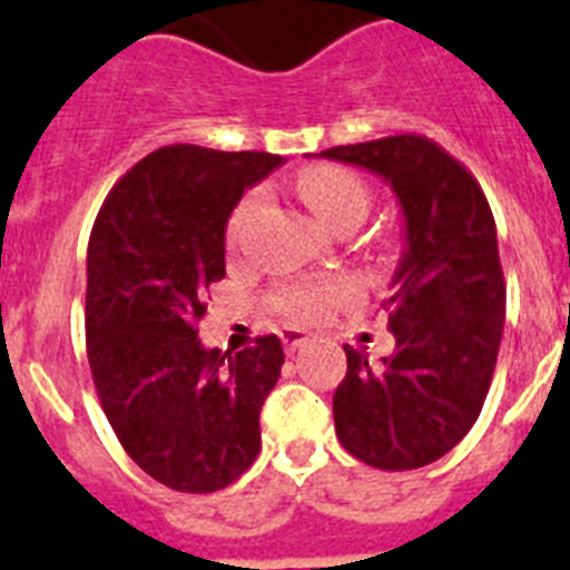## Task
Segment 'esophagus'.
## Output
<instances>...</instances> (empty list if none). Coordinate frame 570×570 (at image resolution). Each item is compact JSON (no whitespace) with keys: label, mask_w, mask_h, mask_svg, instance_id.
I'll return each instance as SVG.
<instances>
[{"label":"esophagus","mask_w":570,"mask_h":570,"mask_svg":"<svg viewBox=\"0 0 570 570\" xmlns=\"http://www.w3.org/2000/svg\"><path fill=\"white\" fill-rule=\"evenodd\" d=\"M281 342H284L286 353H289V356H295V353H298L301 347H307L309 336H307V333H304V330H298V327H284V330H281Z\"/></svg>","instance_id":"1"}]
</instances>
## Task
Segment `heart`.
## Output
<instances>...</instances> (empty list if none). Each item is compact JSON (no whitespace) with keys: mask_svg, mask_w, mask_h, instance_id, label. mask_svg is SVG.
<instances>
[{"mask_svg":"<svg viewBox=\"0 0 570 570\" xmlns=\"http://www.w3.org/2000/svg\"><path fill=\"white\" fill-rule=\"evenodd\" d=\"M298 194L307 203L309 212L322 219L327 228H338L344 219H362L367 214V203H371L365 181L351 174V170L333 165H318L304 170L298 179ZM257 205H261V194H252L234 208L232 223H228V240H240L243 228L248 226V219L255 217ZM351 295L353 286L342 277L304 281V284L281 286L275 293V307L293 322H315L327 309L344 304Z\"/></svg>","mask_w":570,"mask_h":570,"instance_id":"1","label":"heart"}]
</instances>
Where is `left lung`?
I'll use <instances>...</instances> for the list:
<instances>
[{
    "label": "left lung",
    "instance_id": "8db88e82",
    "mask_svg": "<svg viewBox=\"0 0 570 570\" xmlns=\"http://www.w3.org/2000/svg\"><path fill=\"white\" fill-rule=\"evenodd\" d=\"M318 159L380 176L403 214L385 301L396 347L367 362L344 344L336 438L367 466L420 470L461 443L490 391L507 304L495 219L470 170L423 136L330 147Z\"/></svg>",
    "mask_w": 570,
    "mask_h": 570
}]
</instances>
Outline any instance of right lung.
Masks as SVG:
<instances>
[{"label":"right lung","instance_id":"right-lung-1","mask_svg":"<svg viewBox=\"0 0 570 570\" xmlns=\"http://www.w3.org/2000/svg\"><path fill=\"white\" fill-rule=\"evenodd\" d=\"M281 165L272 153L159 147L95 219L86 255L95 389L124 452L170 490H223L261 452L281 338L261 336L228 356L205 347L196 324L208 286L226 277L228 217Z\"/></svg>","mask_w":570,"mask_h":570}]
</instances>
